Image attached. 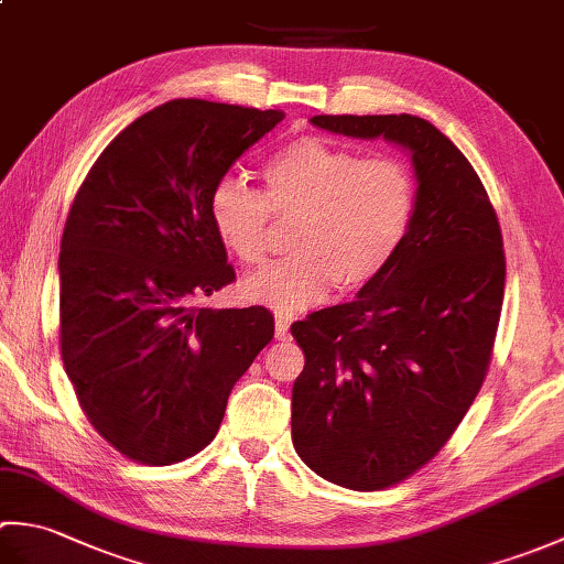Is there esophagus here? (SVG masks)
<instances>
[{
	"instance_id": "1",
	"label": "esophagus",
	"mask_w": 564,
	"mask_h": 564,
	"mask_svg": "<svg viewBox=\"0 0 564 564\" xmlns=\"http://www.w3.org/2000/svg\"><path fill=\"white\" fill-rule=\"evenodd\" d=\"M275 339H291V317L275 315Z\"/></svg>"
}]
</instances>
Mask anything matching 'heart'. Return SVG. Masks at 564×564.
<instances>
[{"label": "heart", "mask_w": 564, "mask_h": 564, "mask_svg": "<svg viewBox=\"0 0 564 564\" xmlns=\"http://www.w3.org/2000/svg\"><path fill=\"white\" fill-rule=\"evenodd\" d=\"M263 194L225 178L210 194V223L230 254L259 267L269 251L271 213L295 220V254L245 283L251 301L279 313L319 303L337 283L349 293L386 271L410 230L416 186L406 164L364 158L325 138L293 140L263 164Z\"/></svg>", "instance_id": "obj_1"}]
</instances>
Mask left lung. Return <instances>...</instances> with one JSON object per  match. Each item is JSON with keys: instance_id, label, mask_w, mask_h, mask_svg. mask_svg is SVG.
Wrapping results in <instances>:
<instances>
[{"instance_id": "left-lung-1", "label": "left lung", "mask_w": 564, "mask_h": 564, "mask_svg": "<svg viewBox=\"0 0 564 564\" xmlns=\"http://www.w3.org/2000/svg\"><path fill=\"white\" fill-rule=\"evenodd\" d=\"M349 138L412 152L414 215L400 249L356 301L291 327L305 354L293 446L325 480L376 492L436 458L480 392L505 301L492 200L465 154L424 118L315 116Z\"/></svg>"}]
</instances>
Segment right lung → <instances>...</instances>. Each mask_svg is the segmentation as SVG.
<instances>
[{"mask_svg": "<svg viewBox=\"0 0 564 564\" xmlns=\"http://www.w3.org/2000/svg\"><path fill=\"white\" fill-rule=\"evenodd\" d=\"M283 121L174 99L94 162L59 242V354L82 412L128 460L182 463L215 438L235 382L273 339L267 307L194 305L235 281L210 194Z\"/></svg>", "mask_w": 564, "mask_h": 564, "instance_id": "1", "label": "right lung"}]
</instances>
